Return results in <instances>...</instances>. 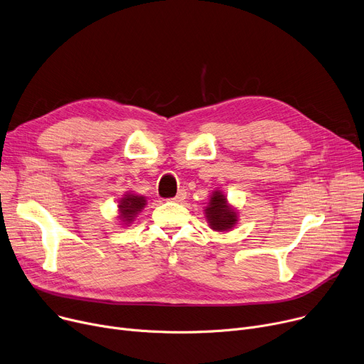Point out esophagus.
<instances>
[{
  "label": "esophagus",
  "mask_w": 364,
  "mask_h": 364,
  "mask_svg": "<svg viewBox=\"0 0 364 364\" xmlns=\"http://www.w3.org/2000/svg\"><path fill=\"white\" fill-rule=\"evenodd\" d=\"M186 196H187V191H186L184 188H181V190H178L177 196H176V198H173L171 200H173V202H176V203H180V202H183V200L186 199Z\"/></svg>",
  "instance_id": "34e87169"
}]
</instances>
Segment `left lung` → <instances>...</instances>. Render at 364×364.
<instances>
[{"label": "left lung", "instance_id": "1", "mask_svg": "<svg viewBox=\"0 0 364 364\" xmlns=\"http://www.w3.org/2000/svg\"><path fill=\"white\" fill-rule=\"evenodd\" d=\"M208 224L215 231H230L237 224V212L228 205L227 198L221 191H213L209 205L205 209Z\"/></svg>", "mask_w": 364, "mask_h": 364}]
</instances>
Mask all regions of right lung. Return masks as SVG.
<instances>
[{
  "instance_id": "obj_1",
  "label": "right lung",
  "mask_w": 364,
  "mask_h": 364,
  "mask_svg": "<svg viewBox=\"0 0 364 364\" xmlns=\"http://www.w3.org/2000/svg\"><path fill=\"white\" fill-rule=\"evenodd\" d=\"M144 205H146V199H144L143 196L133 195V193H127V195H124V198L119 200V205H118L119 216L118 218L123 223H126V225H127L134 220L139 212H141Z\"/></svg>"
}]
</instances>
